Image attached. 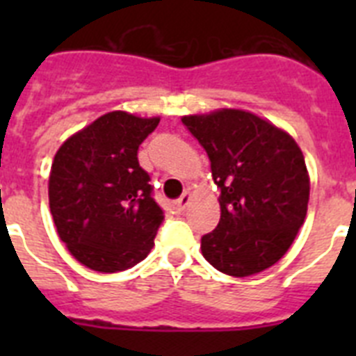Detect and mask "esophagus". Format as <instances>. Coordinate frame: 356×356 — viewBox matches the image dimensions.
I'll list each match as a JSON object with an SVG mask.
<instances>
[{"label": "esophagus", "mask_w": 356, "mask_h": 356, "mask_svg": "<svg viewBox=\"0 0 356 356\" xmlns=\"http://www.w3.org/2000/svg\"><path fill=\"white\" fill-rule=\"evenodd\" d=\"M188 203H191V194H188V193L181 194V196L178 197V200H176V209L184 210L185 207L188 205Z\"/></svg>", "instance_id": "1"}]
</instances>
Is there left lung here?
<instances>
[{"label": "left lung", "mask_w": 356, "mask_h": 356, "mask_svg": "<svg viewBox=\"0 0 356 356\" xmlns=\"http://www.w3.org/2000/svg\"><path fill=\"white\" fill-rule=\"evenodd\" d=\"M205 147L221 219L201 237V253L225 275L244 278L275 266L307 216L310 180L291 135L246 110L185 115Z\"/></svg>", "instance_id": "obj_1"}]
</instances>
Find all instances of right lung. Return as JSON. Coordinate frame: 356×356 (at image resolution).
I'll return each instance as SVG.
<instances>
[{
	"label": "right lung",
	"mask_w": 356,
	"mask_h": 356,
	"mask_svg": "<svg viewBox=\"0 0 356 356\" xmlns=\"http://www.w3.org/2000/svg\"><path fill=\"white\" fill-rule=\"evenodd\" d=\"M159 118L108 112L69 137L49 172L58 237L92 271H127L147 257L163 221L137 151Z\"/></svg>",
	"instance_id": "add662e5"
}]
</instances>
